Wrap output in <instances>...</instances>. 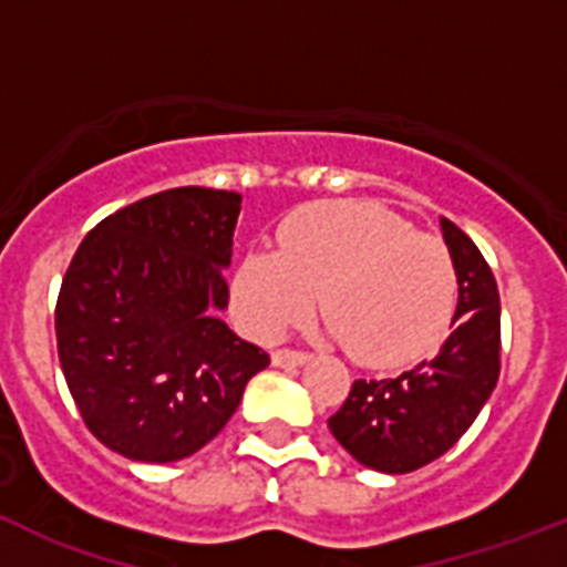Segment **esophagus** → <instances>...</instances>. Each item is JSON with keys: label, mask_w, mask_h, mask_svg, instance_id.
Wrapping results in <instances>:
<instances>
[{"label": "esophagus", "mask_w": 567, "mask_h": 567, "mask_svg": "<svg viewBox=\"0 0 567 567\" xmlns=\"http://www.w3.org/2000/svg\"><path fill=\"white\" fill-rule=\"evenodd\" d=\"M307 360H312V354L303 352V349H275L272 352L275 365H303Z\"/></svg>", "instance_id": "obj_1"}]
</instances>
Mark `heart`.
Listing matches in <instances>:
<instances>
[{"mask_svg": "<svg viewBox=\"0 0 567 567\" xmlns=\"http://www.w3.org/2000/svg\"><path fill=\"white\" fill-rule=\"evenodd\" d=\"M452 252L400 215L363 202L309 204L278 227L272 252H249L233 278L244 327L272 340L312 315L315 295L346 352L403 365L432 352L457 307Z\"/></svg>", "mask_w": 567, "mask_h": 567, "instance_id": "heart-1", "label": "heart"}]
</instances>
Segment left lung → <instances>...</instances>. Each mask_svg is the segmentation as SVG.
Returning <instances> with one entry per match:
<instances>
[{"label": "left lung", "instance_id": "left-lung-1", "mask_svg": "<svg viewBox=\"0 0 567 567\" xmlns=\"http://www.w3.org/2000/svg\"><path fill=\"white\" fill-rule=\"evenodd\" d=\"M457 267L454 329L437 358L400 378L354 380L329 417L334 440L358 463L409 474L443 457L474 423L499 378V292L477 244L449 218L440 221Z\"/></svg>", "mask_w": 567, "mask_h": 567}]
</instances>
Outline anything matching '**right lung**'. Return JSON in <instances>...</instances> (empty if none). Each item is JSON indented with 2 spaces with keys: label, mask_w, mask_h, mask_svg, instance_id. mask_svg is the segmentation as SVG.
I'll return each instance as SVG.
<instances>
[{
  "label": "right lung",
  "mask_w": 567,
  "mask_h": 567,
  "mask_svg": "<svg viewBox=\"0 0 567 567\" xmlns=\"http://www.w3.org/2000/svg\"><path fill=\"white\" fill-rule=\"evenodd\" d=\"M240 195L175 187L84 235L56 300L62 372L93 437L142 463L195 454L269 354L215 309L229 300Z\"/></svg>",
  "instance_id": "add662e5"
}]
</instances>
